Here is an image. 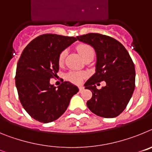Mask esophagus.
<instances>
[{
	"instance_id": "obj_1",
	"label": "esophagus",
	"mask_w": 152,
	"mask_h": 152,
	"mask_svg": "<svg viewBox=\"0 0 152 152\" xmlns=\"http://www.w3.org/2000/svg\"><path fill=\"white\" fill-rule=\"evenodd\" d=\"M78 89H79V92H81V91L84 90V88H83L82 86H80V87H78Z\"/></svg>"
}]
</instances>
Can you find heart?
<instances>
[{
	"instance_id": "obj_1",
	"label": "heart",
	"mask_w": 152,
	"mask_h": 152,
	"mask_svg": "<svg viewBox=\"0 0 152 152\" xmlns=\"http://www.w3.org/2000/svg\"><path fill=\"white\" fill-rule=\"evenodd\" d=\"M77 49L78 51L79 54L80 56L85 59L86 58L90 56H94V50L91 46L90 45L88 44H80L77 45ZM67 50H64L60 53L59 56H58V64L60 66L63 65L65 61V58L67 56ZM85 77V74L81 73V72H70L68 74V78L70 81L75 83V84H79L82 81L83 79Z\"/></svg>"
}]
</instances>
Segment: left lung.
<instances>
[{
    "mask_svg": "<svg viewBox=\"0 0 152 152\" xmlns=\"http://www.w3.org/2000/svg\"><path fill=\"white\" fill-rule=\"evenodd\" d=\"M77 39L94 47L96 54V72L84 84L92 92L87 102L90 110L104 118L116 117L129 102L135 86L134 63L119 41L100 33H88ZM103 80L105 87L97 89Z\"/></svg>",
    "mask_w": 152,
    "mask_h": 152,
    "instance_id": "8db88e82",
    "label": "left lung"
}]
</instances>
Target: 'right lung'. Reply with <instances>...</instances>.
I'll list each match as a JSON object with an SVG mask.
<instances>
[{"mask_svg":"<svg viewBox=\"0 0 152 152\" xmlns=\"http://www.w3.org/2000/svg\"><path fill=\"white\" fill-rule=\"evenodd\" d=\"M77 41L75 37L43 34L29 42L17 63L15 83L20 101L29 116L40 123L60 117L78 88L64 81L57 88L49 82L59 70L58 56Z\"/></svg>","mask_w":152,"mask_h":152,"instance_id":"obj_1","label":"right lung"}]
</instances>
